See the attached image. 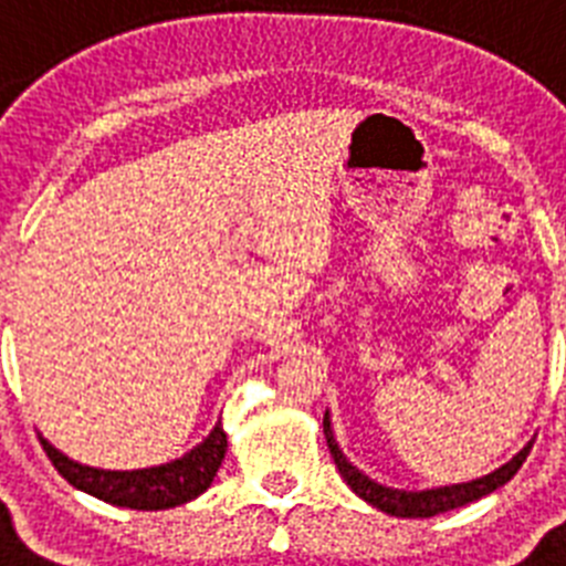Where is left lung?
Masks as SVG:
<instances>
[{"label":"left lung","mask_w":566,"mask_h":566,"mask_svg":"<svg viewBox=\"0 0 566 566\" xmlns=\"http://www.w3.org/2000/svg\"><path fill=\"white\" fill-rule=\"evenodd\" d=\"M325 440H327V449L334 454V463L339 469V474L345 478L350 489H354L356 495L368 501L371 506L377 510L388 512L394 517H431V515H440V512H449V510H458V506H467L472 501H481V497L492 495L495 489H501L503 483H510L515 478V472L524 467L526 454L533 449L535 440L521 449L510 463H503L501 469L495 472L483 474V478H474V481L467 483H452V486H434V489H420V492H411V489H394L386 486V483H377L371 481L363 469H356L345 454H342L339 443H336L334 437V426H331V415L325 411Z\"/></svg>","instance_id":"obj_1"}]
</instances>
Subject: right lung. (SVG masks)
<instances>
[{"label": "right lung", "mask_w": 566, "mask_h": 566, "mask_svg": "<svg viewBox=\"0 0 566 566\" xmlns=\"http://www.w3.org/2000/svg\"><path fill=\"white\" fill-rule=\"evenodd\" d=\"M40 443L45 454L51 458L54 469L63 474L65 481L80 492L99 497V501L114 503V506H126V510H172L180 503L195 501L210 489L212 478L221 469V460L227 454V434L221 420L216 429L203 437V443L189 449L184 458L160 463L149 469H129V472H117V469H94L83 467L77 460H71L56 446H51L40 434Z\"/></svg>", "instance_id": "add662e5"}]
</instances>
